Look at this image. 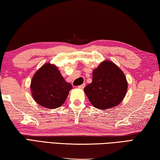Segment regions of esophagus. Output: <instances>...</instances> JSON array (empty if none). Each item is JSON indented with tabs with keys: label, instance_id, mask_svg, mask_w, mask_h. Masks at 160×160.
Returning <instances> with one entry per match:
<instances>
[{
	"label": "esophagus",
	"instance_id": "34e87169",
	"mask_svg": "<svg viewBox=\"0 0 160 160\" xmlns=\"http://www.w3.org/2000/svg\"><path fill=\"white\" fill-rule=\"evenodd\" d=\"M85 86H86L85 83H83V84L80 85V86H78V88H81V89H83V88L85 87Z\"/></svg>",
	"mask_w": 160,
	"mask_h": 160
}]
</instances>
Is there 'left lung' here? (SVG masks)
<instances>
[{
  "instance_id": "left-lung-1",
  "label": "left lung",
  "mask_w": 160,
  "mask_h": 160,
  "mask_svg": "<svg viewBox=\"0 0 160 160\" xmlns=\"http://www.w3.org/2000/svg\"><path fill=\"white\" fill-rule=\"evenodd\" d=\"M124 74L115 64L105 61L93 70V80L84 92L95 108L106 110L118 105L127 93Z\"/></svg>"
}]
</instances>
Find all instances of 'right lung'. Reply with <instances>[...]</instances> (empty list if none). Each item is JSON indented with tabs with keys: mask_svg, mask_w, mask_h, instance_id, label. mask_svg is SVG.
I'll return each mask as SVG.
<instances>
[{
	"mask_svg": "<svg viewBox=\"0 0 160 160\" xmlns=\"http://www.w3.org/2000/svg\"><path fill=\"white\" fill-rule=\"evenodd\" d=\"M72 87L64 81L57 67L49 63L35 73L31 83L33 99L38 104L49 109L60 107Z\"/></svg>",
	"mask_w": 160,
	"mask_h": 160,
	"instance_id": "right-lung-1",
	"label": "right lung"
}]
</instances>
